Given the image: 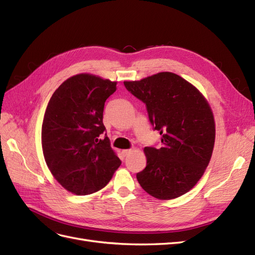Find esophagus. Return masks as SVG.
Segmentation results:
<instances>
[{"mask_svg": "<svg viewBox=\"0 0 255 255\" xmlns=\"http://www.w3.org/2000/svg\"><path fill=\"white\" fill-rule=\"evenodd\" d=\"M133 152V150L132 149H128V150H123L122 151V154H123V156H128V155H129L130 153Z\"/></svg>", "mask_w": 255, "mask_h": 255, "instance_id": "34e87169", "label": "esophagus"}]
</instances>
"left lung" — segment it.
<instances>
[{
  "label": "left lung",
  "instance_id": "8db88e82",
  "mask_svg": "<svg viewBox=\"0 0 255 255\" xmlns=\"http://www.w3.org/2000/svg\"><path fill=\"white\" fill-rule=\"evenodd\" d=\"M126 88L146 105L163 146H145L146 166L136 177L144 191L159 200L188 192L201 179L214 150V114L194 85L172 72H158Z\"/></svg>",
  "mask_w": 255,
  "mask_h": 255
}]
</instances>
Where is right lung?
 I'll return each mask as SVG.
<instances>
[{"label": "right lung", "instance_id": "1", "mask_svg": "<svg viewBox=\"0 0 255 255\" xmlns=\"http://www.w3.org/2000/svg\"><path fill=\"white\" fill-rule=\"evenodd\" d=\"M117 83L90 73L73 75L55 90L45 110L41 128L45 163L74 195L102 189L121 165L109 137L101 138L104 104Z\"/></svg>", "mask_w": 255, "mask_h": 255}]
</instances>
